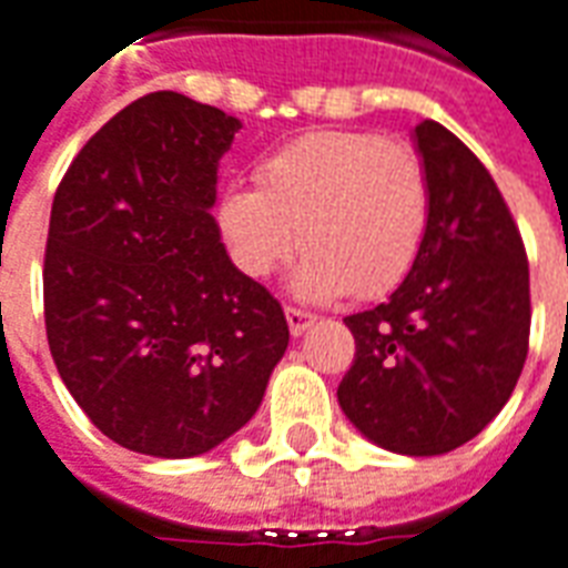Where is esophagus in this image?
<instances>
[{"label":"esophagus","instance_id":"esophagus-1","mask_svg":"<svg viewBox=\"0 0 568 568\" xmlns=\"http://www.w3.org/2000/svg\"><path fill=\"white\" fill-rule=\"evenodd\" d=\"M284 317H287L290 335H293V338H302V335L308 332L311 323H314V317H311V314H305V311H300V308H284Z\"/></svg>","mask_w":568,"mask_h":568}]
</instances>
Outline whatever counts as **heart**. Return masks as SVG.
Here are the masks:
<instances>
[{"mask_svg":"<svg viewBox=\"0 0 568 568\" xmlns=\"http://www.w3.org/2000/svg\"><path fill=\"white\" fill-rule=\"evenodd\" d=\"M257 185H230L219 227L248 278L308 248L290 287L308 302L381 300L410 275L430 215L428 173L374 131H314L263 158Z\"/></svg>","mask_w":568,"mask_h":568,"instance_id":"heart-1","label":"heart"}]
</instances>
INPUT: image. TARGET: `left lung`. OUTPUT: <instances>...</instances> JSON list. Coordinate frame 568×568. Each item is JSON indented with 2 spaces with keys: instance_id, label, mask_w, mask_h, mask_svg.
<instances>
[{
  "instance_id": "1",
  "label": "left lung",
  "mask_w": 568,
  "mask_h": 568,
  "mask_svg": "<svg viewBox=\"0 0 568 568\" xmlns=\"http://www.w3.org/2000/svg\"><path fill=\"white\" fill-rule=\"evenodd\" d=\"M430 187L425 245L377 308L344 317L356 359L338 404L381 449L425 458L506 407L530 341V268L500 187L434 119L413 128Z\"/></svg>"
}]
</instances>
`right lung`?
<instances>
[{
	"label": "right lung",
	"instance_id": "obj_1",
	"mask_svg": "<svg viewBox=\"0 0 568 568\" xmlns=\"http://www.w3.org/2000/svg\"><path fill=\"white\" fill-rule=\"evenodd\" d=\"M236 116L179 92L119 110L71 161L44 254L59 377L110 440L194 458L257 413L290 341L212 219Z\"/></svg>",
	"mask_w": 568,
	"mask_h": 568
}]
</instances>
